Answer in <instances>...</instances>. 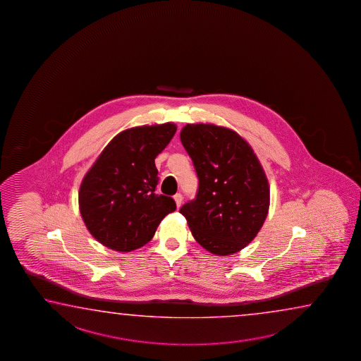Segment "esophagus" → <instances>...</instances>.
Masks as SVG:
<instances>
[{
	"mask_svg": "<svg viewBox=\"0 0 361 361\" xmlns=\"http://www.w3.org/2000/svg\"><path fill=\"white\" fill-rule=\"evenodd\" d=\"M174 201H176L177 207H180V204H182V202H183V196H182L180 193H177V195L174 196Z\"/></svg>",
	"mask_w": 361,
	"mask_h": 361,
	"instance_id": "esophagus-1",
	"label": "esophagus"
}]
</instances>
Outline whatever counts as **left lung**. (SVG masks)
Instances as JSON below:
<instances>
[{
	"mask_svg": "<svg viewBox=\"0 0 361 361\" xmlns=\"http://www.w3.org/2000/svg\"><path fill=\"white\" fill-rule=\"evenodd\" d=\"M180 141L198 177L196 198L179 212L197 243L216 255L244 249L263 226L269 184L250 145L233 130L185 125Z\"/></svg>",
	"mask_w": 361,
	"mask_h": 361,
	"instance_id": "1",
	"label": "left lung"
}]
</instances>
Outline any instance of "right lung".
I'll return each instance as SVG.
<instances>
[{
  "label": "right lung",
  "mask_w": 361,
  "mask_h": 361,
  "mask_svg": "<svg viewBox=\"0 0 361 361\" xmlns=\"http://www.w3.org/2000/svg\"><path fill=\"white\" fill-rule=\"evenodd\" d=\"M177 131L174 123L128 128L116 135L80 184V211L92 236L112 250L139 249L153 238L171 197L157 195L155 158Z\"/></svg>",
  "instance_id": "obj_1"
}]
</instances>
